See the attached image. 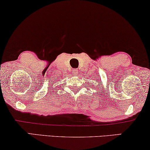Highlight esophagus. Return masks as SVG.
Segmentation results:
<instances>
[{
    "label": "esophagus",
    "mask_w": 150,
    "mask_h": 150,
    "mask_svg": "<svg viewBox=\"0 0 150 150\" xmlns=\"http://www.w3.org/2000/svg\"><path fill=\"white\" fill-rule=\"evenodd\" d=\"M78 73H79V71H78V70L76 69H72V74L73 75H77Z\"/></svg>",
    "instance_id": "obj_1"
}]
</instances>
